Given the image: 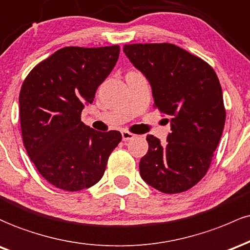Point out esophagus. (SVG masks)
Masks as SVG:
<instances>
[{
    "label": "esophagus",
    "mask_w": 250,
    "mask_h": 250,
    "mask_svg": "<svg viewBox=\"0 0 250 250\" xmlns=\"http://www.w3.org/2000/svg\"><path fill=\"white\" fill-rule=\"evenodd\" d=\"M122 138H123V140H124V142H127V140H131V139L134 138V134L128 132V131H123Z\"/></svg>",
    "instance_id": "esophagus-1"
}]
</instances>
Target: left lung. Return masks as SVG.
<instances>
[{"label": "left lung", "mask_w": 250, "mask_h": 250, "mask_svg": "<svg viewBox=\"0 0 250 250\" xmlns=\"http://www.w3.org/2000/svg\"><path fill=\"white\" fill-rule=\"evenodd\" d=\"M123 49L148 80L155 107L171 124L165 144L146 137L140 176L164 193L187 191L206 176L223 132L226 108L217 75L206 61L172 43H133Z\"/></svg>", "instance_id": "obj_1"}]
</instances>
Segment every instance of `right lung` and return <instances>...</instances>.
Listing matches in <instances>:
<instances>
[{"label": "right lung", "instance_id": "obj_1", "mask_svg": "<svg viewBox=\"0 0 250 250\" xmlns=\"http://www.w3.org/2000/svg\"><path fill=\"white\" fill-rule=\"evenodd\" d=\"M118 44L64 47L30 71L20 92L23 145L40 175L52 186L79 191L97 184L119 131L99 132L81 122L100 83L119 58Z\"/></svg>", "mask_w": 250, "mask_h": 250}]
</instances>
